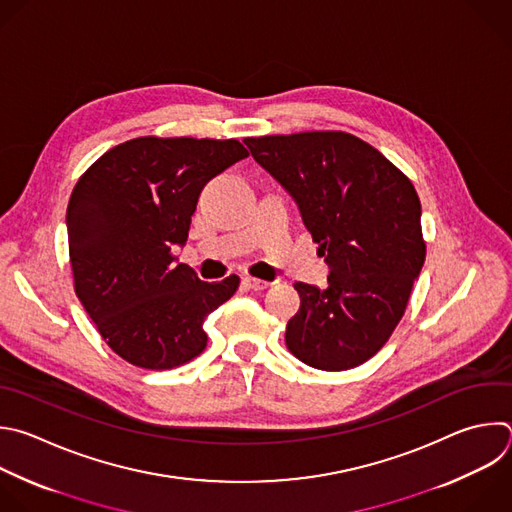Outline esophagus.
<instances>
[{
  "mask_svg": "<svg viewBox=\"0 0 512 512\" xmlns=\"http://www.w3.org/2000/svg\"><path fill=\"white\" fill-rule=\"evenodd\" d=\"M243 285H245L247 289H253V291H263V289H267L271 283H269V281H263V279H257V277H245V279H243Z\"/></svg>",
  "mask_w": 512,
  "mask_h": 512,
  "instance_id": "esophagus-1",
  "label": "esophagus"
}]
</instances>
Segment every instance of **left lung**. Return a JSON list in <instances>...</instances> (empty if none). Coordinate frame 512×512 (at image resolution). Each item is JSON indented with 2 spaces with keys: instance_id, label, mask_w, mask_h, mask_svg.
Here are the masks:
<instances>
[{
  "instance_id": "8db88e82",
  "label": "left lung",
  "mask_w": 512,
  "mask_h": 512,
  "mask_svg": "<svg viewBox=\"0 0 512 512\" xmlns=\"http://www.w3.org/2000/svg\"><path fill=\"white\" fill-rule=\"evenodd\" d=\"M245 144L295 199L331 269L325 289L295 283L301 305L287 323V350L325 372L368 362L400 323L426 259L412 181L372 144L342 130Z\"/></svg>"
}]
</instances>
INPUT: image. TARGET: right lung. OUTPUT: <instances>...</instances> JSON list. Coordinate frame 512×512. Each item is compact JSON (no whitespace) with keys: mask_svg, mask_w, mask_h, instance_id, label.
<instances>
[{"mask_svg":"<svg viewBox=\"0 0 512 512\" xmlns=\"http://www.w3.org/2000/svg\"><path fill=\"white\" fill-rule=\"evenodd\" d=\"M245 156L235 138L140 136L78 179L66 213L74 291L128 364L173 370L207 348L203 323L239 277L201 281L173 247L185 245L203 187Z\"/></svg>","mask_w":512,"mask_h":512,"instance_id":"add662e5","label":"right lung"}]
</instances>
